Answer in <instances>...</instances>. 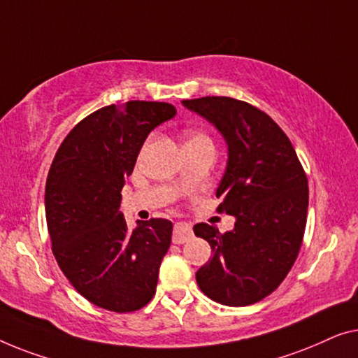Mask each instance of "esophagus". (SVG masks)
I'll list each match as a JSON object with an SVG mask.
<instances>
[{
	"label": "esophagus",
	"instance_id": "34e87169",
	"mask_svg": "<svg viewBox=\"0 0 358 358\" xmlns=\"http://www.w3.org/2000/svg\"><path fill=\"white\" fill-rule=\"evenodd\" d=\"M193 238V229L186 222H177L173 227V243L183 245Z\"/></svg>",
	"mask_w": 358,
	"mask_h": 358
}]
</instances>
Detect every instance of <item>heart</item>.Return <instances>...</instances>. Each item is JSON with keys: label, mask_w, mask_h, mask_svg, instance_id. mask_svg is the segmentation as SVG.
Here are the masks:
<instances>
[{"label": "heart", "mask_w": 358, "mask_h": 358, "mask_svg": "<svg viewBox=\"0 0 358 358\" xmlns=\"http://www.w3.org/2000/svg\"><path fill=\"white\" fill-rule=\"evenodd\" d=\"M189 141H210V139L204 133H191L186 143H189Z\"/></svg>", "instance_id": "obj_1"}]
</instances>
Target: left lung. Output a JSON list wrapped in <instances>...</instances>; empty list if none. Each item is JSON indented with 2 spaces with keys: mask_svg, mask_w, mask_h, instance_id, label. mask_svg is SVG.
Wrapping results in <instances>:
<instances>
[{
  "mask_svg": "<svg viewBox=\"0 0 358 358\" xmlns=\"http://www.w3.org/2000/svg\"><path fill=\"white\" fill-rule=\"evenodd\" d=\"M215 124L229 164L215 196L217 213L235 215L231 231L196 224L214 256L196 273L210 300L246 306L273 294L300 253L308 210V180L290 139L255 105L231 97L183 100Z\"/></svg>",
  "mask_w": 358,
  "mask_h": 358,
  "instance_id": "obj_1",
  "label": "left lung"
}]
</instances>
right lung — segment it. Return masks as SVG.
I'll return each mask as SVG.
<instances>
[{
	"label": "right lung",
	"mask_w": 358,
	"mask_h": 358,
	"mask_svg": "<svg viewBox=\"0 0 358 358\" xmlns=\"http://www.w3.org/2000/svg\"><path fill=\"white\" fill-rule=\"evenodd\" d=\"M175 113L172 103L145 100L95 110L69 131L50 167L45 215L55 259L100 308L129 313L155 294L173 225L150 219L129 230L118 209L145 138Z\"/></svg>",
	"instance_id": "add662e5"
}]
</instances>
